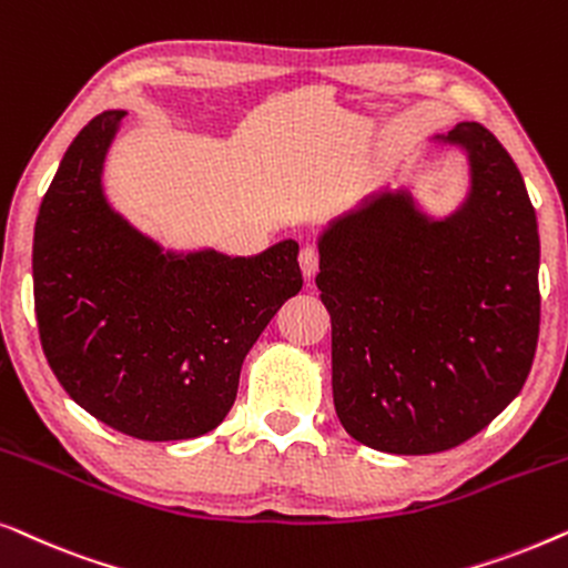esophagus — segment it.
<instances>
[{
    "label": "esophagus",
    "mask_w": 568,
    "mask_h": 568,
    "mask_svg": "<svg viewBox=\"0 0 568 568\" xmlns=\"http://www.w3.org/2000/svg\"><path fill=\"white\" fill-rule=\"evenodd\" d=\"M300 266H302V274H305L307 278H313L317 274V268H321V251H317V247H313V245L302 247Z\"/></svg>",
    "instance_id": "obj_1"
}]
</instances>
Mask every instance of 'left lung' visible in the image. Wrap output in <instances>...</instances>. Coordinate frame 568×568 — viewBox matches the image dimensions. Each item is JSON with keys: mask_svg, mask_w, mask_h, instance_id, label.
Returning a JSON list of instances; mask_svg holds the SVG:
<instances>
[{"mask_svg": "<svg viewBox=\"0 0 568 568\" xmlns=\"http://www.w3.org/2000/svg\"><path fill=\"white\" fill-rule=\"evenodd\" d=\"M470 154L468 204L445 222L383 193L321 240L333 403L379 453L434 455L486 429L523 390L540 331V237L515 160L491 131L447 134Z\"/></svg>", "mask_w": 568, "mask_h": 568, "instance_id": "obj_1", "label": "left lung"}]
</instances>
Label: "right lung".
<instances>
[{
    "label": "right lung",
    "mask_w": 568,
    "mask_h": 568,
    "mask_svg": "<svg viewBox=\"0 0 568 568\" xmlns=\"http://www.w3.org/2000/svg\"><path fill=\"white\" fill-rule=\"evenodd\" d=\"M123 119L95 115L41 201L38 333L61 387L98 422L146 442L201 437L235 403L245 354L302 290L300 245L284 240L255 258L162 255L100 191Z\"/></svg>",
    "instance_id": "right-lung-1"
}]
</instances>
